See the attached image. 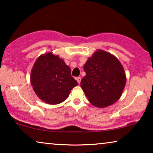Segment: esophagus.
Returning <instances> with one entry per match:
<instances>
[{
	"mask_svg": "<svg viewBox=\"0 0 153 153\" xmlns=\"http://www.w3.org/2000/svg\"><path fill=\"white\" fill-rule=\"evenodd\" d=\"M76 81L77 82H78V83H80V82H81V77H76Z\"/></svg>",
	"mask_w": 153,
	"mask_h": 153,
	"instance_id": "obj_1",
	"label": "esophagus"
}]
</instances>
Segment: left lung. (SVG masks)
Here are the masks:
<instances>
[{
	"label": "left lung",
	"instance_id": "obj_1",
	"mask_svg": "<svg viewBox=\"0 0 153 153\" xmlns=\"http://www.w3.org/2000/svg\"><path fill=\"white\" fill-rule=\"evenodd\" d=\"M85 76L81 87L89 102L96 107L104 108L120 99L126 84V76L118 58L98 49L83 66Z\"/></svg>",
	"mask_w": 153,
	"mask_h": 153
}]
</instances>
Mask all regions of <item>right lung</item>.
Listing matches in <instances>:
<instances>
[{"mask_svg":"<svg viewBox=\"0 0 153 153\" xmlns=\"http://www.w3.org/2000/svg\"><path fill=\"white\" fill-rule=\"evenodd\" d=\"M30 83L39 98L49 104L65 101L78 85L64 60L51 53L39 56L31 70Z\"/></svg>","mask_w":153,"mask_h":153,"instance_id":"obj_1","label":"right lung"}]
</instances>
